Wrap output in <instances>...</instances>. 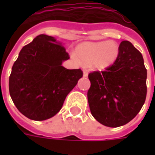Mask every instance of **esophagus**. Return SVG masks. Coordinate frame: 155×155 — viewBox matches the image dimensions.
Instances as JSON below:
<instances>
[{"instance_id": "1", "label": "esophagus", "mask_w": 155, "mask_h": 155, "mask_svg": "<svg viewBox=\"0 0 155 155\" xmlns=\"http://www.w3.org/2000/svg\"><path fill=\"white\" fill-rule=\"evenodd\" d=\"M83 72H84V77H87L88 76V71L86 70H83Z\"/></svg>"}]
</instances>
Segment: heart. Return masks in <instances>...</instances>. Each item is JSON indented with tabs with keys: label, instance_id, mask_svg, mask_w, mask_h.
I'll return each instance as SVG.
<instances>
[{
	"label": "heart",
	"instance_id": "heart-1",
	"mask_svg": "<svg viewBox=\"0 0 155 155\" xmlns=\"http://www.w3.org/2000/svg\"><path fill=\"white\" fill-rule=\"evenodd\" d=\"M119 46L114 42L85 43L76 49L77 56L85 63H93L96 69L104 70L114 64L119 56Z\"/></svg>",
	"mask_w": 155,
	"mask_h": 155
}]
</instances>
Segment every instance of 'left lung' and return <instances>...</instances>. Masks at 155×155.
Segmentation results:
<instances>
[{"label":"left lung","instance_id":"left-lung-1","mask_svg":"<svg viewBox=\"0 0 155 155\" xmlns=\"http://www.w3.org/2000/svg\"><path fill=\"white\" fill-rule=\"evenodd\" d=\"M114 64L89 74V106L94 119L105 126H122L140 112L147 94V70L142 54L128 41L119 46Z\"/></svg>","mask_w":155,"mask_h":155}]
</instances>
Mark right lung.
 Returning <instances> with one entry per match:
<instances>
[{
  "label": "right lung",
  "instance_id": "obj_1",
  "mask_svg": "<svg viewBox=\"0 0 155 155\" xmlns=\"http://www.w3.org/2000/svg\"><path fill=\"white\" fill-rule=\"evenodd\" d=\"M70 59L61 42L36 36L20 51L9 77V91L18 110L33 120H47L61 110L67 94L83 76L81 69L67 70Z\"/></svg>",
  "mask_w": 155,
  "mask_h": 155
}]
</instances>
